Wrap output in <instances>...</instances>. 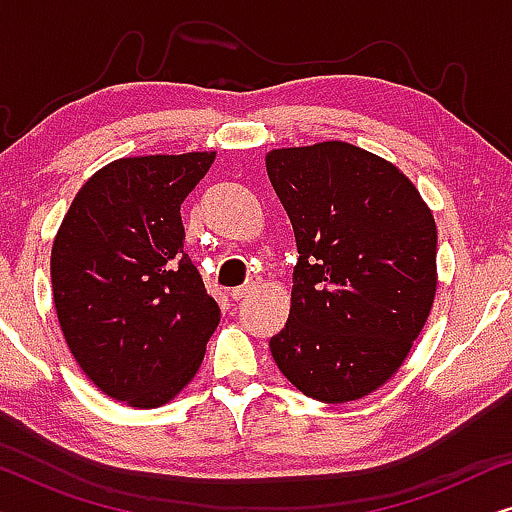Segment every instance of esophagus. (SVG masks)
Segmentation results:
<instances>
[{"mask_svg": "<svg viewBox=\"0 0 512 512\" xmlns=\"http://www.w3.org/2000/svg\"><path fill=\"white\" fill-rule=\"evenodd\" d=\"M256 289V284H244V286H235V289H230V298L233 300H242V298H247L251 291Z\"/></svg>", "mask_w": 512, "mask_h": 512, "instance_id": "1", "label": "esophagus"}]
</instances>
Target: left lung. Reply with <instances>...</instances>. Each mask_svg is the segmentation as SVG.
Instances as JSON below:
<instances>
[{
	"mask_svg": "<svg viewBox=\"0 0 512 512\" xmlns=\"http://www.w3.org/2000/svg\"><path fill=\"white\" fill-rule=\"evenodd\" d=\"M265 167L300 254L272 359L314 401H359L396 375L429 319L436 221L394 163L354 144L272 149Z\"/></svg>",
	"mask_w": 512,
	"mask_h": 512,
	"instance_id": "obj_1",
	"label": "left lung"
}]
</instances>
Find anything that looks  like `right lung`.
Listing matches in <instances>:
<instances>
[{"label": "right lung", "mask_w": 512, "mask_h": 512, "mask_svg": "<svg viewBox=\"0 0 512 512\" xmlns=\"http://www.w3.org/2000/svg\"><path fill=\"white\" fill-rule=\"evenodd\" d=\"M214 158L158 153L104 165L53 240V303L69 352L102 394L130 408L170 403L219 326L179 214Z\"/></svg>", "instance_id": "obj_1"}]
</instances>
